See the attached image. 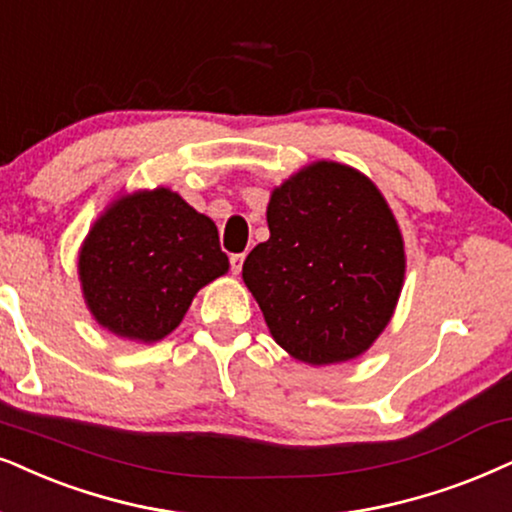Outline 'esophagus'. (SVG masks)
<instances>
[{"label": "esophagus", "instance_id": "obj_1", "mask_svg": "<svg viewBox=\"0 0 512 512\" xmlns=\"http://www.w3.org/2000/svg\"><path fill=\"white\" fill-rule=\"evenodd\" d=\"M229 262H231V271H234V274H241L243 262H245V255H243V252H238V255H231Z\"/></svg>", "mask_w": 512, "mask_h": 512}]
</instances>
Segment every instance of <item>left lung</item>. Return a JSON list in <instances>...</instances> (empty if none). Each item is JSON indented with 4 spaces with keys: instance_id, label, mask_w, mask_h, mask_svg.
Returning <instances> with one entry per match:
<instances>
[{
    "instance_id": "8db88e82",
    "label": "left lung",
    "mask_w": 512,
    "mask_h": 512,
    "mask_svg": "<svg viewBox=\"0 0 512 512\" xmlns=\"http://www.w3.org/2000/svg\"><path fill=\"white\" fill-rule=\"evenodd\" d=\"M267 224L243 281L271 338L312 366L357 359L404 286V238L383 193L354 167L319 160L271 191Z\"/></svg>"
}]
</instances>
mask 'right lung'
Wrapping results in <instances>:
<instances>
[{"label": "right lung", "instance_id": "1", "mask_svg": "<svg viewBox=\"0 0 512 512\" xmlns=\"http://www.w3.org/2000/svg\"><path fill=\"white\" fill-rule=\"evenodd\" d=\"M82 295L99 326L158 342L179 326L193 297L229 271L217 226L165 186L120 196L80 248Z\"/></svg>", "mask_w": 512, "mask_h": 512}]
</instances>
